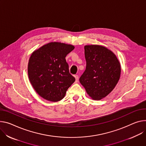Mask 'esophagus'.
<instances>
[{"mask_svg":"<svg viewBox=\"0 0 146 146\" xmlns=\"http://www.w3.org/2000/svg\"><path fill=\"white\" fill-rule=\"evenodd\" d=\"M74 77H75V79H76V82H77L78 80V76L77 75H75Z\"/></svg>","mask_w":146,"mask_h":146,"instance_id":"esophagus-1","label":"esophagus"}]
</instances>
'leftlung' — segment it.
I'll list each match as a JSON object with an SVG mask.
<instances>
[{"mask_svg":"<svg viewBox=\"0 0 146 146\" xmlns=\"http://www.w3.org/2000/svg\"><path fill=\"white\" fill-rule=\"evenodd\" d=\"M86 69L79 81L94 100L107 97L120 78L121 66L114 53L104 46H84Z\"/></svg>","mask_w":146,"mask_h":146,"instance_id":"obj_1","label":"left lung"}]
</instances>
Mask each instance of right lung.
<instances>
[{
	"label": "right lung",
	"mask_w": 146,
	"mask_h": 146,
	"mask_svg": "<svg viewBox=\"0 0 146 146\" xmlns=\"http://www.w3.org/2000/svg\"><path fill=\"white\" fill-rule=\"evenodd\" d=\"M74 49L70 44L51 42L32 53L28 64L29 78L36 93L44 99L52 102L62 100L75 82L65 59Z\"/></svg>",
	"instance_id": "right-lung-1"
}]
</instances>
